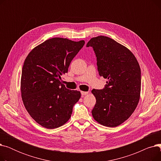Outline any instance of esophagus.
<instances>
[{"label":"esophagus","mask_w":161,"mask_h":161,"mask_svg":"<svg viewBox=\"0 0 161 161\" xmlns=\"http://www.w3.org/2000/svg\"><path fill=\"white\" fill-rule=\"evenodd\" d=\"M88 93H89V92H87V91H81V94L82 97L87 95Z\"/></svg>","instance_id":"esophagus-1"}]
</instances>
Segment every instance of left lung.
<instances>
[{"label": "left lung", "mask_w": 161, "mask_h": 161, "mask_svg": "<svg viewBox=\"0 0 161 161\" xmlns=\"http://www.w3.org/2000/svg\"><path fill=\"white\" fill-rule=\"evenodd\" d=\"M89 46L95 53L99 75L108 80L103 89L91 91L96 98L92 115L100 125L115 127L128 119L137 107L140 67L127 47L110 38H92L87 44Z\"/></svg>", "instance_id": "1"}]
</instances>
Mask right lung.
Segmentation results:
<instances>
[{
	"instance_id": "add662e5",
	"label": "right lung",
	"mask_w": 161,
	"mask_h": 161,
	"mask_svg": "<svg viewBox=\"0 0 161 161\" xmlns=\"http://www.w3.org/2000/svg\"><path fill=\"white\" fill-rule=\"evenodd\" d=\"M85 44L67 38H53L34 48L23 66L21 92L23 104L32 119L53 129L64 125L81 97L61 81L74 57Z\"/></svg>"
}]
</instances>
